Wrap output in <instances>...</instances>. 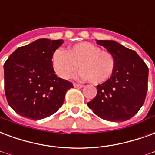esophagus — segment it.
<instances>
[{
    "label": "esophagus",
    "instance_id": "esophagus-1",
    "mask_svg": "<svg viewBox=\"0 0 155 155\" xmlns=\"http://www.w3.org/2000/svg\"><path fill=\"white\" fill-rule=\"evenodd\" d=\"M73 85H74V87H75V88H83V85L82 84H76V83H74L73 84Z\"/></svg>",
    "mask_w": 155,
    "mask_h": 155
}]
</instances>
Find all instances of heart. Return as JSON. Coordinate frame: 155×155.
<instances>
[{"label":"heart","instance_id":"b5f03b06","mask_svg":"<svg viewBox=\"0 0 155 155\" xmlns=\"http://www.w3.org/2000/svg\"><path fill=\"white\" fill-rule=\"evenodd\" d=\"M52 65L56 73L62 79L71 77L79 65L81 79L101 84L112 76L116 61L109 51H102L99 47L90 42H80L66 51L57 50L52 56Z\"/></svg>","mask_w":155,"mask_h":155}]
</instances>
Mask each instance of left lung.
Segmentation results:
<instances>
[{
	"label": "left lung",
	"instance_id": "1",
	"mask_svg": "<svg viewBox=\"0 0 155 155\" xmlns=\"http://www.w3.org/2000/svg\"><path fill=\"white\" fill-rule=\"evenodd\" d=\"M97 43L114 56L116 67L107 81L97 85V95L88 107L106 121L129 120L144 104L149 68L136 51L118 42L97 40Z\"/></svg>",
	"mask_w": 155,
	"mask_h": 155
}]
</instances>
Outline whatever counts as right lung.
I'll list each match as a JSON object with an SVG mask.
<instances>
[{"label": "right lung", "instance_id": "right-lung-1", "mask_svg": "<svg viewBox=\"0 0 155 155\" xmlns=\"http://www.w3.org/2000/svg\"><path fill=\"white\" fill-rule=\"evenodd\" d=\"M64 40L40 38L19 47L4 64L5 91L12 109L26 118L40 120L62 106L73 85L57 77L52 56Z\"/></svg>", "mask_w": 155, "mask_h": 155}]
</instances>
